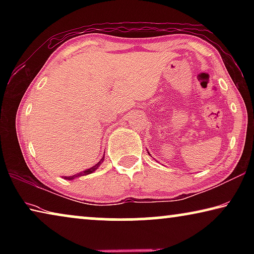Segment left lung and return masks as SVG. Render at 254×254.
I'll return each instance as SVG.
<instances>
[{
	"mask_svg": "<svg viewBox=\"0 0 254 254\" xmlns=\"http://www.w3.org/2000/svg\"><path fill=\"white\" fill-rule=\"evenodd\" d=\"M148 153H149V152H148Z\"/></svg>",
	"mask_w": 254,
	"mask_h": 254,
	"instance_id": "8db88e82",
	"label": "left lung"
}]
</instances>
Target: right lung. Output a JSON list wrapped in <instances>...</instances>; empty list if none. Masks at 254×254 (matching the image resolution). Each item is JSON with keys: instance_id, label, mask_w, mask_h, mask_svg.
Masks as SVG:
<instances>
[{"instance_id": "obj_1", "label": "right lung", "mask_w": 254, "mask_h": 254, "mask_svg": "<svg viewBox=\"0 0 254 254\" xmlns=\"http://www.w3.org/2000/svg\"><path fill=\"white\" fill-rule=\"evenodd\" d=\"M103 161H104V156H103V158L101 159L100 161H98V162L96 163L95 166L91 167V168L85 169L84 171H81V173L75 174V175H72V176H63V178H64V179H67V180H72V179H75V178H77V177H80V176H86V175L92 174V173H94V171H96V170L98 169V167H100V166L102 165Z\"/></svg>"}]
</instances>
